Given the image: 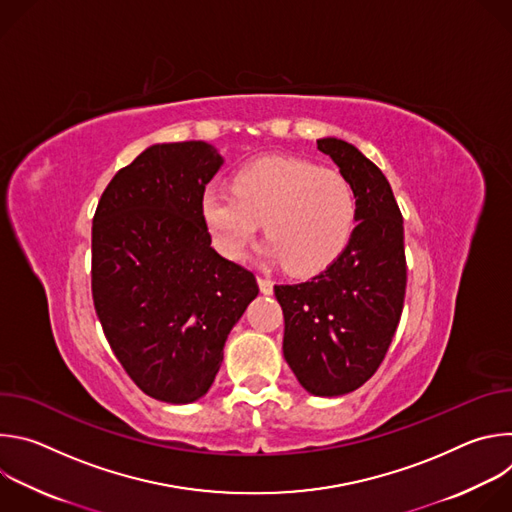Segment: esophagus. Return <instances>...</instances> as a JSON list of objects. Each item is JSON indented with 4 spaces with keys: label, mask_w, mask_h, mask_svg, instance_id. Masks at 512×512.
<instances>
[{
    "label": "esophagus",
    "mask_w": 512,
    "mask_h": 512,
    "mask_svg": "<svg viewBox=\"0 0 512 512\" xmlns=\"http://www.w3.org/2000/svg\"><path fill=\"white\" fill-rule=\"evenodd\" d=\"M257 283H259L261 294H265V296L273 294V281H271V279H267V277H257Z\"/></svg>",
    "instance_id": "esophagus-1"
}]
</instances>
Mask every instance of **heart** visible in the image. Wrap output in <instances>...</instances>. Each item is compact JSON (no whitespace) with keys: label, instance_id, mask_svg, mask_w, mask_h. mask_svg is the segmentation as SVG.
<instances>
[{"label":"heart","instance_id":"heart-1","mask_svg":"<svg viewBox=\"0 0 512 512\" xmlns=\"http://www.w3.org/2000/svg\"><path fill=\"white\" fill-rule=\"evenodd\" d=\"M200 218L216 251L233 261L245 255L263 221L269 237L263 253L289 273L314 275L348 245L356 200L342 174L302 158L271 156L241 166L233 192L206 186Z\"/></svg>","mask_w":512,"mask_h":512}]
</instances>
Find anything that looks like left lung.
<instances>
[{"label":"left lung","mask_w":512,"mask_h":512,"mask_svg":"<svg viewBox=\"0 0 512 512\" xmlns=\"http://www.w3.org/2000/svg\"><path fill=\"white\" fill-rule=\"evenodd\" d=\"M318 150L352 186L356 227L322 273L273 289L289 369L308 393L338 397L367 383L383 362L403 312L407 265L403 216L385 174L342 139H318Z\"/></svg>","instance_id":"8db88e82"}]
</instances>
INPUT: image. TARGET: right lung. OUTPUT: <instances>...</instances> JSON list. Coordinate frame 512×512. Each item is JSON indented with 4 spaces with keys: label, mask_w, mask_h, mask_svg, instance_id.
Instances as JSON below:
<instances>
[{
    "label": "right lung",
    "mask_w": 512,
    "mask_h": 512,
    "mask_svg": "<svg viewBox=\"0 0 512 512\" xmlns=\"http://www.w3.org/2000/svg\"><path fill=\"white\" fill-rule=\"evenodd\" d=\"M223 166L206 141L156 143L121 168L93 218V302L131 381L158 401L206 395L255 275L218 255L200 194Z\"/></svg>",
    "instance_id": "obj_1"
}]
</instances>
